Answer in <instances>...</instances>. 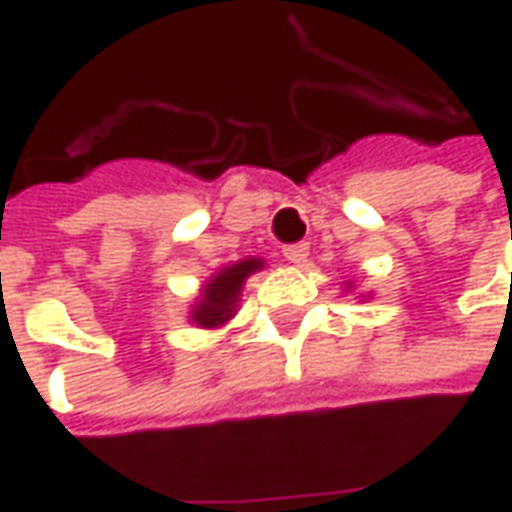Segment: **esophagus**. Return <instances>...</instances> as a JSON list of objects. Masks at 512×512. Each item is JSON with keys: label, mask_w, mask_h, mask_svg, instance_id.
I'll use <instances>...</instances> for the list:
<instances>
[{"label": "esophagus", "mask_w": 512, "mask_h": 512, "mask_svg": "<svg viewBox=\"0 0 512 512\" xmlns=\"http://www.w3.org/2000/svg\"><path fill=\"white\" fill-rule=\"evenodd\" d=\"M282 255L288 257L293 266H304L307 257H310V244H304V241H301V244H290L282 249Z\"/></svg>", "instance_id": "obj_1"}]
</instances>
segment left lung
Wrapping results in <instances>:
<instances>
[{
	"label": "left lung",
	"instance_id": "obj_1",
	"mask_svg": "<svg viewBox=\"0 0 512 512\" xmlns=\"http://www.w3.org/2000/svg\"><path fill=\"white\" fill-rule=\"evenodd\" d=\"M345 288H354V282H348V285H345ZM359 299L367 301V299H370V293H367V296H359Z\"/></svg>",
	"mask_w": 512,
	"mask_h": 512
}]
</instances>
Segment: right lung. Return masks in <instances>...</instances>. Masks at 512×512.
Segmentation results:
<instances>
[{"instance_id": "obj_1", "label": "right lung", "mask_w": 512, "mask_h": 512, "mask_svg": "<svg viewBox=\"0 0 512 512\" xmlns=\"http://www.w3.org/2000/svg\"><path fill=\"white\" fill-rule=\"evenodd\" d=\"M263 268H266L263 257H244L238 263L219 268L216 274L205 279V285L197 293L189 310V323L200 329H219L227 321H233L244 282Z\"/></svg>"}]
</instances>
